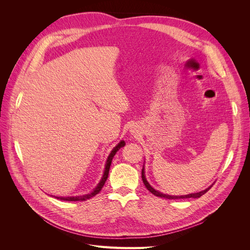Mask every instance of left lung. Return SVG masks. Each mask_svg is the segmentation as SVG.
Wrapping results in <instances>:
<instances>
[{
    "mask_svg": "<svg viewBox=\"0 0 250 250\" xmlns=\"http://www.w3.org/2000/svg\"><path fill=\"white\" fill-rule=\"evenodd\" d=\"M142 179H143V182L144 185H145V187L147 188V189L149 191H151L154 195L156 196H159V198H163V199H167V200H178V199H189V198H193V199H198V198H201V196L203 194H205L209 188H211L212 187L208 188L207 189L203 190V191H200V192H194V193H189V194H187V195H169V194H164V193H161L159 192L158 190H155L149 183L148 181L146 180V177H145V172H144V167H143V170H142Z\"/></svg>",
    "mask_w": 250,
    "mask_h": 250,
    "instance_id": "obj_1",
    "label": "left lung"
}]
</instances>
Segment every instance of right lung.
<instances>
[{"mask_svg":"<svg viewBox=\"0 0 250 250\" xmlns=\"http://www.w3.org/2000/svg\"><path fill=\"white\" fill-rule=\"evenodd\" d=\"M125 145V143L124 141H122V142H120V144H118V145H117L116 147H114V149L111 151L110 155L108 156V158H107L106 165H105V170H104L103 177L101 178L100 182L98 183V186L96 187V188H95L93 191L90 192V193H88V194H85V195L68 196V198H62V196H56V198H57V199H59V200H61V201H67V202H80V201H81V202H83V201H86V200H89V199H91V198H93L94 195H96L97 193H99V192H100V190L102 189L103 186H104L105 181H106V179H107V177H108L109 168H110V165H111L112 158L114 157L115 153H116L118 150H120L121 148H123Z\"/></svg>","mask_w":250,"mask_h":250,"instance_id":"add662e5","label":"right lung"}]
</instances>
